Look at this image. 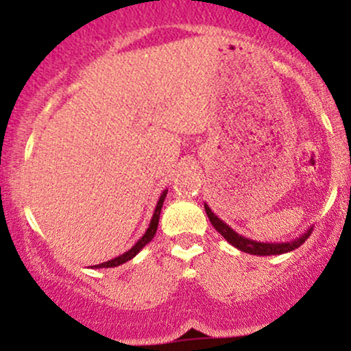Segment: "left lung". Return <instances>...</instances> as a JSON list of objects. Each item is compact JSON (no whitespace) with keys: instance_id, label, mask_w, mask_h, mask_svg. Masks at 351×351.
Returning <instances> with one entry per match:
<instances>
[{"instance_id":"obj_1","label":"left lung","mask_w":351,"mask_h":351,"mask_svg":"<svg viewBox=\"0 0 351 351\" xmlns=\"http://www.w3.org/2000/svg\"><path fill=\"white\" fill-rule=\"evenodd\" d=\"M204 209H206V215L209 217V221H211L213 226H215L216 231L219 232V234L223 236L229 244H232L236 249H239V251L243 252L254 254V256H279V254L291 252L293 249L299 247L300 244L305 243V239H307L313 229V228H308L304 234L297 237V239L289 241V243H259V241H252V239H247V237L237 234L234 229L229 228L223 219H219V217L211 211V208H209L206 203H204Z\"/></svg>"}]
</instances>
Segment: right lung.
I'll use <instances>...</instances> for the list:
<instances>
[{
	"mask_svg": "<svg viewBox=\"0 0 351 351\" xmlns=\"http://www.w3.org/2000/svg\"><path fill=\"white\" fill-rule=\"evenodd\" d=\"M167 193H168V189H165V191L162 193V196H160L158 203H156L155 213H153V216H152V221H150V224H148V229H147V231H145V234H143L142 237H140V239L136 241V243H135L134 245H132V249H128L127 252H123V254H120V256L114 257V259L107 261V263H102V264H97V265H92V269H102V267H117V265H120V264H125V263H127V261L134 259V257L136 256V254H138L140 251H142V249L145 247V245H147L148 243H150V241L153 239V236L156 234V229H158V219H160V213H162V206H163V201H165V198H167Z\"/></svg>",
	"mask_w": 351,
	"mask_h": 351,
	"instance_id": "right-lung-1",
	"label": "right lung"
}]
</instances>
